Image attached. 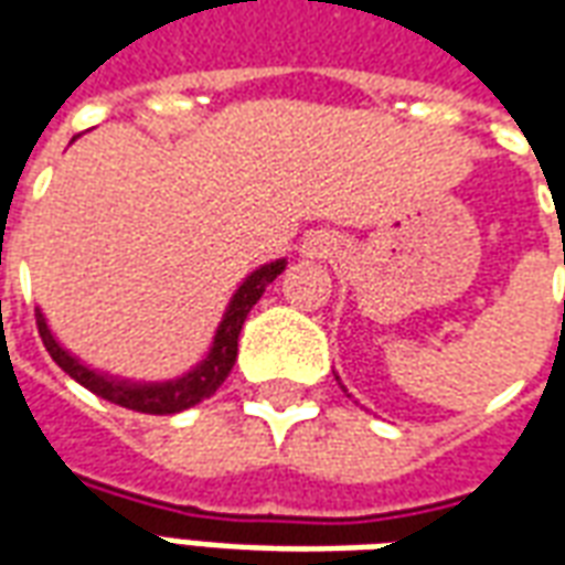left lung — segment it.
I'll return each mask as SVG.
<instances>
[{
    "label": "left lung",
    "mask_w": 565,
    "mask_h": 565,
    "mask_svg": "<svg viewBox=\"0 0 565 565\" xmlns=\"http://www.w3.org/2000/svg\"><path fill=\"white\" fill-rule=\"evenodd\" d=\"M335 381H339V375H335Z\"/></svg>",
    "instance_id": "1"
}]
</instances>
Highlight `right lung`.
<instances>
[{"label": "right lung", "mask_w": 565, "mask_h": 565, "mask_svg": "<svg viewBox=\"0 0 565 565\" xmlns=\"http://www.w3.org/2000/svg\"><path fill=\"white\" fill-rule=\"evenodd\" d=\"M75 141V139H72ZM287 266V259H271L263 263L257 269L247 275L245 281L238 284V290L230 299V306L223 311L221 323L214 330L209 354L199 360L196 366L169 381H129L120 375H108L99 369L87 366L84 360L66 351L63 344L56 342V335L47 327V318L42 315V308H35V320H39V335H42L47 354L54 356V363L68 379H75L81 387H87L96 396H103L108 403L124 405L129 412H141V415H178L184 408H193L202 399H209L211 393L221 387L226 375L233 372L235 356H238V332L245 327V318L250 315V308L257 306L259 296L266 294L278 275Z\"/></svg>", "instance_id": "right-lung-1"}]
</instances>
